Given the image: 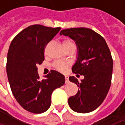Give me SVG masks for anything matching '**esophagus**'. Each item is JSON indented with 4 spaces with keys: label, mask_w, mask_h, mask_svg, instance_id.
I'll return each instance as SVG.
<instances>
[{
    "label": "esophagus",
    "mask_w": 125,
    "mask_h": 125,
    "mask_svg": "<svg viewBox=\"0 0 125 125\" xmlns=\"http://www.w3.org/2000/svg\"><path fill=\"white\" fill-rule=\"evenodd\" d=\"M65 80H66V83H68V76H65Z\"/></svg>",
    "instance_id": "34e87169"
}]
</instances>
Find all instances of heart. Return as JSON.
<instances>
[{"mask_svg":"<svg viewBox=\"0 0 125 125\" xmlns=\"http://www.w3.org/2000/svg\"><path fill=\"white\" fill-rule=\"evenodd\" d=\"M63 45L64 47V48L66 49L67 48L72 46V45H75L73 41H71L70 39H65L63 41ZM54 68L57 71H60L64 73L66 72V70L68 69V68L70 66V63L68 62H62V61H57L56 62H54Z\"/></svg>","mask_w":125,"mask_h":125,"instance_id":"obj_1","label":"heart"}]
</instances>
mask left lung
Wrapping results in <instances>:
<instances>
[{"mask_svg":"<svg viewBox=\"0 0 125 125\" xmlns=\"http://www.w3.org/2000/svg\"><path fill=\"white\" fill-rule=\"evenodd\" d=\"M62 34L75 41L78 55L72 71L84 76L81 82L74 76L69 77L80 89L68 98V104L77 113L91 112L103 102L111 86L114 63L110 50L104 39L89 28L66 29Z\"/></svg>","mask_w":125,"mask_h":125,"instance_id":"left-lung-1","label":"left lung"}]
</instances>
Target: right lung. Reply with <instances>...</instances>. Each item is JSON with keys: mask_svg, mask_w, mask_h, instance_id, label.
Listing matches in <instances>:
<instances>
[{"mask_svg": "<svg viewBox=\"0 0 125 125\" xmlns=\"http://www.w3.org/2000/svg\"><path fill=\"white\" fill-rule=\"evenodd\" d=\"M61 30L41 25H30L22 30L10 45L6 71L11 92L24 109L41 114L49 109L54 89L65 83V77L56 71L41 80L37 65L44 60L45 45Z\"/></svg>", "mask_w": 125, "mask_h": 125, "instance_id": "obj_1", "label": "right lung"}]
</instances>
